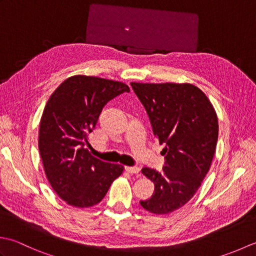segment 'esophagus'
Returning a JSON list of instances; mask_svg holds the SVG:
<instances>
[{"label": "esophagus", "instance_id": "34e87169", "mask_svg": "<svg viewBox=\"0 0 256 256\" xmlns=\"http://www.w3.org/2000/svg\"><path fill=\"white\" fill-rule=\"evenodd\" d=\"M125 170H126L128 174H135V175H138L140 172V168L138 167H132V166H126L125 167Z\"/></svg>", "mask_w": 256, "mask_h": 256}]
</instances>
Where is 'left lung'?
I'll return each instance as SVG.
<instances>
[{
  "label": "left lung",
  "instance_id": "1",
  "mask_svg": "<svg viewBox=\"0 0 256 256\" xmlns=\"http://www.w3.org/2000/svg\"><path fill=\"white\" fill-rule=\"evenodd\" d=\"M131 86L148 112L155 138L165 145L162 172L142 170L155 192L140 204L152 214H170L194 197L209 172L218 140V118L208 98L194 84Z\"/></svg>",
  "mask_w": 256,
  "mask_h": 256
}]
</instances>
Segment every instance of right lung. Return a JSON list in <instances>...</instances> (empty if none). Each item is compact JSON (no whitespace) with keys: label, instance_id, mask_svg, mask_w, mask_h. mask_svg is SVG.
<instances>
[{"label":"right lung","instance_id":"obj_1","mask_svg":"<svg viewBox=\"0 0 256 256\" xmlns=\"http://www.w3.org/2000/svg\"><path fill=\"white\" fill-rule=\"evenodd\" d=\"M128 86L118 81L72 76L54 91L42 112L38 148L55 192L72 206L86 208L104 198L124 167L92 156L86 145L102 108Z\"/></svg>","mask_w":256,"mask_h":256}]
</instances>
